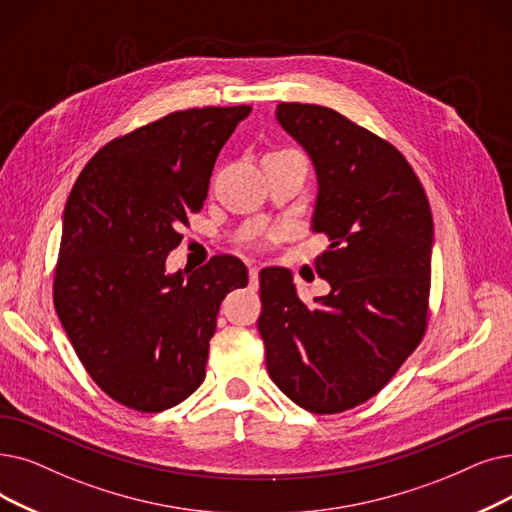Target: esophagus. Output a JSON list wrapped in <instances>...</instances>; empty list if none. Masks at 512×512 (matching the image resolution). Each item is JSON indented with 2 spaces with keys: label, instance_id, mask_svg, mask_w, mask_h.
I'll return each instance as SVG.
<instances>
[{
  "label": "esophagus",
  "instance_id": "1",
  "mask_svg": "<svg viewBox=\"0 0 512 512\" xmlns=\"http://www.w3.org/2000/svg\"><path fill=\"white\" fill-rule=\"evenodd\" d=\"M249 286L251 288L259 286V268H257V265H251V268H249Z\"/></svg>",
  "mask_w": 512,
  "mask_h": 512
}]
</instances>
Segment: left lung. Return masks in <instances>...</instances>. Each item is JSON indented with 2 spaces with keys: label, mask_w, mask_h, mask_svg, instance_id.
<instances>
[{
  "label": "left lung",
  "mask_w": 512,
  "mask_h": 512,
  "mask_svg": "<svg viewBox=\"0 0 512 512\" xmlns=\"http://www.w3.org/2000/svg\"><path fill=\"white\" fill-rule=\"evenodd\" d=\"M278 123L318 175L311 230L326 297L307 305L282 268L259 274V335L278 389L314 414L368 402L420 345L429 324L433 217L427 194L393 144L318 104L280 102Z\"/></svg>",
  "instance_id": "1"
}]
</instances>
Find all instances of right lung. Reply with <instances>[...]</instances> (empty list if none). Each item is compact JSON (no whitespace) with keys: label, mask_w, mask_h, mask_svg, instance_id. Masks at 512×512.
I'll return each instance as SVG.
<instances>
[{"label":"right lung","mask_w":512,"mask_h":512,"mask_svg":"<svg viewBox=\"0 0 512 512\" xmlns=\"http://www.w3.org/2000/svg\"><path fill=\"white\" fill-rule=\"evenodd\" d=\"M249 113L177 110L110 140L66 201L54 307L87 374L125 408L161 412L201 387L219 305L249 282L232 255L188 276L165 272L205 205L221 146Z\"/></svg>","instance_id":"1"}]
</instances>
